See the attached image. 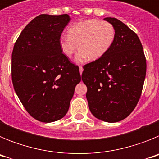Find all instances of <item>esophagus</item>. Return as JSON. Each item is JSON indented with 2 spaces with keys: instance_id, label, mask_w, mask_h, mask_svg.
I'll list each match as a JSON object with an SVG mask.
<instances>
[{
  "instance_id": "esophagus-1",
  "label": "esophagus",
  "mask_w": 159,
  "mask_h": 159,
  "mask_svg": "<svg viewBox=\"0 0 159 159\" xmlns=\"http://www.w3.org/2000/svg\"><path fill=\"white\" fill-rule=\"evenodd\" d=\"M83 71H84V69H83L82 66H80V75H82Z\"/></svg>"
}]
</instances>
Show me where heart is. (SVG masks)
<instances>
[{
    "instance_id": "heart-1",
    "label": "heart",
    "mask_w": 159,
    "mask_h": 159,
    "mask_svg": "<svg viewBox=\"0 0 159 159\" xmlns=\"http://www.w3.org/2000/svg\"><path fill=\"white\" fill-rule=\"evenodd\" d=\"M67 34L59 40L61 51L67 57H71L79 47L80 49L75 56V61L83 63L88 58H101L107 52L116 38V29L109 22L91 19L71 25Z\"/></svg>"
}]
</instances>
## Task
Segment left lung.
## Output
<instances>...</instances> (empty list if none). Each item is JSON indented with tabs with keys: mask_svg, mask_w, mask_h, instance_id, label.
Masks as SVG:
<instances>
[{
	"mask_svg": "<svg viewBox=\"0 0 159 159\" xmlns=\"http://www.w3.org/2000/svg\"><path fill=\"white\" fill-rule=\"evenodd\" d=\"M104 20L114 26L116 38L103 57L84 66L82 80L92 115L116 123L127 118L139 100L147 62L135 32L116 18Z\"/></svg>",
	"mask_w": 159,
	"mask_h": 159,
	"instance_id": "1",
	"label": "left lung"
}]
</instances>
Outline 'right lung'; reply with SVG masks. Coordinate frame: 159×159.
Instances as JSON below:
<instances>
[{
	"label": "right lung",
	"instance_id": "add662e5",
	"mask_svg": "<svg viewBox=\"0 0 159 159\" xmlns=\"http://www.w3.org/2000/svg\"><path fill=\"white\" fill-rule=\"evenodd\" d=\"M70 20L67 14L36 16L23 29L12 50L14 90L29 115L43 123L65 116L81 80L79 67L59 44Z\"/></svg>",
	"mask_w": 159,
	"mask_h": 159
}]
</instances>
